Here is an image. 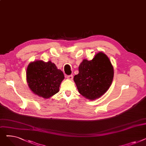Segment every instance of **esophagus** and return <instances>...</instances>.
<instances>
[{
    "label": "esophagus",
    "mask_w": 146,
    "mask_h": 146,
    "mask_svg": "<svg viewBox=\"0 0 146 146\" xmlns=\"http://www.w3.org/2000/svg\"><path fill=\"white\" fill-rule=\"evenodd\" d=\"M67 78L68 79H69V80H72L73 79V75H69V76H67Z\"/></svg>",
    "instance_id": "obj_1"
}]
</instances>
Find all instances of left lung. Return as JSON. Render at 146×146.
I'll use <instances>...</instances> for the list:
<instances>
[{
  "instance_id": "obj_1",
  "label": "left lung",
  "mask_w": 146,
  "mask_h": 146,
  "mask_svg": "<svg viewBox=\"0 0 146 146\" xmlns=\"http://www.w3.org/2000/svg\"><path fill=\"white\" fill-rule=\"evenodd\" d=\"M113 78V67L109 58L99 52L92 60L84 59L79 66V73L74 81L79 92L94 101L110 88Z\"/></svg>"
}]
</instances>
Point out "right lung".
<instances>
[{
    "label": "right lung",
    "mask_w": 146,
    "mask_h": 146,
    "mask_svg": "<svg viewBox=\"0 0 146 146\" xmlns=\"http://www.w3.org/2000/svg\"><path fill=\"white\" fill-rule=\"evenodd\" d=\"M26 74L30 89L34 94L45 99L58 92L60 84L64 79L62 71L51 61L37 60L30 63Z\"/></svg>",
    "instance_id": "right-lung-1"
}]
</instances>
